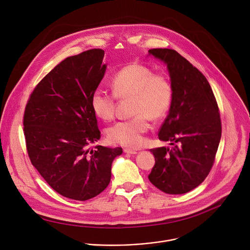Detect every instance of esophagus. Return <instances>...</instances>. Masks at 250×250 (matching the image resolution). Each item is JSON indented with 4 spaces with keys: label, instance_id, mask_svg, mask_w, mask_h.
I'll return each instance as SVG.
<instances>
[{
    "label": "esophagus",
    "instance_id": "1",
    "mask_svg": "<svg viewBox=\"0 0 250 250\" xmlns=\"http://www.w3.org/2000/svg\"><path fill=\"white\" fill-rule=\"evenodd\" d=\"M124 152L125 153H130V154H136L137 153L136 150H133V149H130V148H124Z\"/></svg>",
    "mask_w": 250,
    "mask_h": 250
}]
</instances>
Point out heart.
Instances as JSON below:
<instances>
[{
  "label": "heart",
  "instance_id": "obj_1",
  "mask_svg": "<svg viewBox=\"0 0 250 250\" xmlns=\"http://www.w3.org/2000/svg\"><path fill=\"white\" fill-rule=\"evenodd\" d=\"M112 94L95 91L91 97L94 113L104 121L115 116L116 99L132 100L131 112L135 115L129 120L117 122L107 129L108 140L127 147H139L147 132L148 119H163L173 102V86L164 72H154L150 67L138 62L128 63L113 76Z\"/></svg>",
  "mask_w": 250,
  "mask_h": 250
}]
</instances>
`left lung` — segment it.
I'll use <instances>...</instances> for the list:
<instances>
[{"mask_svg":"<svg viewBox=\"0 0 250 250\" xmlns=\"http://www.w3.org/2000/svg\"><path fill=\"white\" fill-rule=\"evenodd\" d=\"M149 55L167 64L173 102L158 138L170 147L150 149L155 163L150 183L169 194L186 193L208 176L222 134L219 107L205 76L178 52L151 49Z\"/></svg>","mask_w":250,"mask_h":250,"instance_id":"1","label":"left lung"}]
</instances>
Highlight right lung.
Returning <instances> with one entry per match:
<instances>
[{"mask_svg": "<svg viewBox=\"0 0 250 250\" xmlns=\"http://www.w3.org/2000/svg\"><path fill=\"white\" fill-rule=\"evenodd\" d=\"M104 52L92 49L68 57L31 93L23 133L29 159L49 186L64 197L88 200L106 188L121 147L91 144L101 138L91 97L101 83Z\"/></svg>", "mask_w": 250, "mask_h": 250, "instance_id": "1", "label": "right lung"}]
</instances>
